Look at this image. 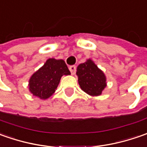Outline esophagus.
<instances>
[{"label": "esophagus", "instance_id": "34e87169", "mask_svg": "<svg viewBox=\"0 0 147 147\" xmlns=\"http://www.w3.org/2000/svg\"><path fill=\"white\" fill-rule=\"evenodd\" d=\"M69 70L71 72V74L72 75H74L75 73H76V66L75 65H71V66H69Z\"/></svg>", "mask_w": 147, "mask_h": 147}]
</instances>
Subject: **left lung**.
Wrapping results in <instances>:
<instances>
[{
  "label": "left lung",
  "mask_w": 147,
  "mask_h": 147,
  "mask_svg": "<svg viewBox=\"0 0 147 147\" xmlns=\"http://www.w3.org/2000/svg\"><path fill=\"white\" fill-rule=\"evenodd\" d=\"M78 81L84 92L92 96H98L107 86L104 72L91 59H87L77 68Z\"/></svg>",
  "instance_id": "obj_1"
}]
</instances>
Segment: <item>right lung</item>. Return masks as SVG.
I'll use <instances>...</instances> for the list:
<instances>
[{
    "label": "right lung",
    "instance_id": "1",
    "mask_svg": "<svg viewBox=\"0 0 147 147\" xmlns=\"http://www.w3.org/2000/svg\"><path fill=\"white\" fill-rule=\"evenodd\" d=\"M69 74L70 71L63 59L50 58L31 76L28 90L32 96L47 100L55 92L61 77Z\"/></svg>",
    "mask_w": 147,
    "mask_h": 147
}]
</instances>
